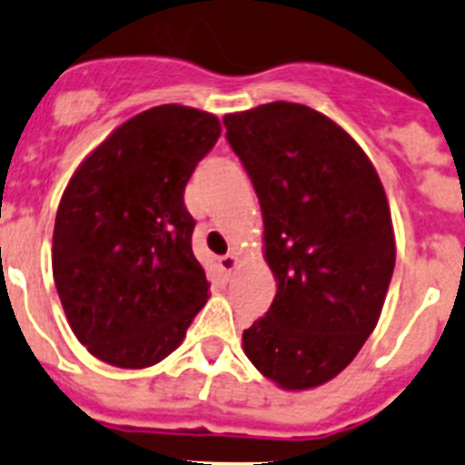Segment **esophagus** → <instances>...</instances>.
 I'll list each match as a JSON object with an SVG mask.
<instances>
[{
	"label": "esophagus",
	"instance_id": "1",
	"mask_svg": "<svg viewBox=\"0 0 465 465\" xmlns=\"http://www.w3.org/2000/svg\"><path fill=\"white\" fill-rule=\"evenodd\" d=\"M219 267L225 276H232L237 269V255L228 253V255H223V258H219Z\"/></svg>",
	"mask_w": 465,
	"mask_h": 465
}]
</instances>
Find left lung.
Returning a JSON list of instances; mask_svg holds the SVG:
<instances>
[{"mask_svg": "<svg viewBox=\"0 0 465 465\" xmlns=\"http://www.w3.org/2000/svg\"><path fill=\"white\" fill-rule=\"evenodd\" d=\"M258 193L278 292L244 331V351L285 391L333 379L377 326L395 269L391 207L361 145L306 104L223 118Z\"/></svg>", "mask_w": 465, "mask_h": 465, "instance_id": "left-lung-1", "label": "left lung"}]
</instances>
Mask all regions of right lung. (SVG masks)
Returning a JSON list of instances; mask_svg holds the SVG:
<instances>
[{
  "label": "right lung",
  "mask_w": 465,
  "mask_h": 465,
  "mask_svg": "<svg viewBox=\"0 0 465 465\" xmlns=\"http://www.w3.org/2000/svg\"><path fill=\"white\" fill-rule=\"evenodd\" d=\"M219 134L212 114L153 107L97 145L65 187L52 272L74 335L100 361L150 368L205 306L184 187Z\"/></svg>",
  "instance_id": "obj_1"
}]
</instances>
